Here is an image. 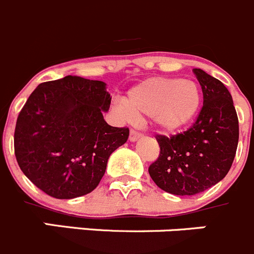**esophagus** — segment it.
I'll return each mask as SVG.
<instances>
[{
  "mask_svg": "<svg viewBox=\"0 0 254 254\" xmlns=\"http://www.w3.org/2000/svg\"><path fill=\"white\" fill-rule=\"evenodd\" d=\"M141 136V134H140V132H137L136 130H134V129H131L130 130V135H129V140L131 142H134V141H136L137 139H139V137Z\"/></svg>",
  "mask_w": 254,
  "mask_h": 254,
  "instance_id": "esophagus-1",
  "label": "esophagus"
}]
</instances>
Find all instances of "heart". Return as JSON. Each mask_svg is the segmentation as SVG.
I'll return each mask as SVG.
<instances>
[{"mask_svg": "<svg viewBox=\"0 0 254 254\" xmlns=\"http://www.w3.org/2000/svg\"><path fill=\"white\" fill-rule=\"evenodd\" d=\"M200 104L201 92L195 82L153 77L132 87L119 111L129 117H150L161 130L173 132L195 119Z\"/></svg>", "mask_w": 254, "mask_h": 254, "instance_id": "obj_1", "label": "heart"}]
</instances>
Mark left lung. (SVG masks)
<instances>
[{
	"label": "left lung",
	"mask_w": 254,
	"mask_h": 254,
	"mask_svg": "<svg viewBox=\"0 0 254 254\" xmlns=\"http://www.w3.org/2000/svg\"><path fill=\"white\" fill-rule=\"evenodd\" d=\"M203 91V107L186 131L156 135L160 155L148 167L152 181L175 195H194L229 173L238 143V118L229 89L200 68H193Z\"/></svg>",
	"instance_id": "obj_1"
}]
</instances>
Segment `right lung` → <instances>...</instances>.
Returning <instances> with one entry per match:
<instances>
[{"label":"right lung","instance_id":"add662e5","mask_svg":"<svg viewBox=\"0 0 254 254\" xmlns=\"http://www.w3.org/2000/svg\"><path fill=\"white\" fill-rule=\"evenodd\" d=\"M111 99L104 82L78 76L43 82L33 91L18 114L14 155L40 190L72 199L98 186L111 153L129 137L127 127L104 120Z\"/></svg>","mask_w":254,"mask_h":254}]
</instances>
